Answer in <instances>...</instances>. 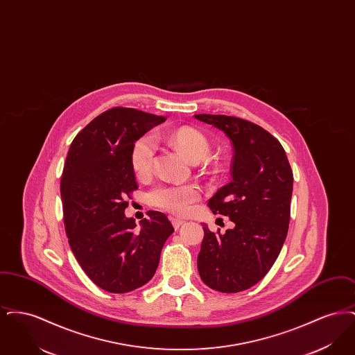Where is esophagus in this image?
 <instances>
[{"mask_svg": "<svg viewBox=\"0 0 355 355\" xmlns=\"http://www.w3.org/2000/svg\"><path fill=\"white\" fill-rule=\"evenodd\" d=\"M171 223H173L174 229H180L185 223V220H181V218H171Z\"/></svg>", "mask_w": 355, "mask_h": 355, "instance_id": "obj_1", "label": "esophagus"}]
</instances>
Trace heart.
Listing matches in <instances>:
<instances>
[{
  "label": "heart",
  "instance_id": "1",
  "mask_svg": "<svg viewBox=\"0 0 355 355\" xmlns=\"http://www.w3.org/2000/svg\"><path fill=\"white\" fill-rule=\"evenodd\" d=\"M166 142L193 164L201 162L210 152L207 138L193 128H180L170 132ZM154 155L155 145L152 137L144 135L135 141L130 153V164L138 177L145 178L152 174ZM200 197V189L194 185H157L148 193L149 202L174 214L189 213Z\"/></svg>",
  "mask_w": 355,
  "mask_h": 355
}]
</instances>
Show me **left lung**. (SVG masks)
Segmentation results:
<instances>
[{"mask_svg": "<svg viewBox=\"0 0 355 355\" xmlns=\"http://www.w3.org/2000/svg\"><path fill=\"white\" fill-rule=\"evenodd\" d=\"M223 132L233 146L232 181L209 200L214 214L234 223L226 233L203 225L197 258L205 285L239 293L258 284L271 269L286 239L293 171L278 139L246 119L196 114Z\"/></svg>", "mask_w": 355, "mask_h": 355, "instance_id": "8db88e82", "label": "left lung"}]
</instances>
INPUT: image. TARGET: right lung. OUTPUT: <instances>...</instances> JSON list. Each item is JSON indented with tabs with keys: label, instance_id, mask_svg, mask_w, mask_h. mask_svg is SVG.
Listing matches in <instances>:
<instances>
[{
	"label": "right lung",
	"instance_id": "right-lung-1",
	"mask_svg": "<svg viewBox=\"0 0 355 355\" xmlns=\"http://www.w3.org/2000/svg\"><path fill=\"white\" fill-rule=\"evenodd\" d=\"M164 121V116L113 107L86 125L69 149L61 178L69 245L85 274L109 293H129L148 284L174 232L159 211H149L139 229L125 216L126 200L138 189L132 148Z\"/></svg>",
	"mask_w": 355,
	"mask_h": 355
}]
</instances>
